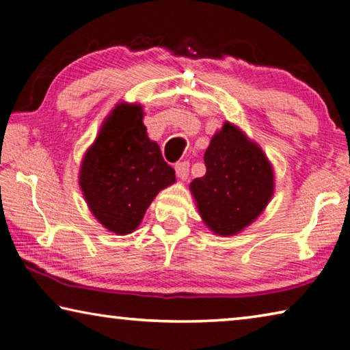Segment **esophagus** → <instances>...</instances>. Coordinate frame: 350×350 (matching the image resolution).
<instances>
[{
    "label": "esophagus",
    "instance_id": "34e87169",
    "mask_svg": "<svg viewBox=\"0 0 350 350\" xmlns=\"http://www.w3.org/2000/svg\"><path fill=\"white\" fill-rule=\"evenodd\" d=\"M174 170H176L177 177H179L180 180H187L188 171H189V163H188V162H179V163H176Z\"/></svg>",
    "mask_w": 350,
    "mask_h": 350
}]
</instances>
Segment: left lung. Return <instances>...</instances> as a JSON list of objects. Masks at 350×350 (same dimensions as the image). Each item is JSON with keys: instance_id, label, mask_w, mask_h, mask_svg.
Wrapping results in <instances>:
<instances>
[{"instance_id": "8db88e82", "label": "left lung", "mask_w": 350, "mask_h": 350, "mask_svg": "<svg viewBox=\"0 0 350 350\" xmlns=\"http://www.w3.org/2000/svg\"><path fill=\"white\" fill-rule=\"evenodd\" d=\"M204 162L205 176L189 183L199 215L213 233H239L273 196L271 163L258 144L228 122L213 135Z\"/></svg>"}]
</instances>
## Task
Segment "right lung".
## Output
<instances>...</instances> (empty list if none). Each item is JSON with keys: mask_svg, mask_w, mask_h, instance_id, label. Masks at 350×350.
Here are the masks:
<instances>
[{"mask_svg": "<svg viewBox=\"0 0 350 350\" xmlns=\"http://www.w3.org/2000/svg\"><path fill=\"white\" fill-rule=\"evenodd\" d=\"M174 182V170L148 137L142 106L117 105L81 162L80 188L92 215L112 233H133L157 193Z\"/></svg>", "mask_w": 350, "mask_h": 350, "instance_id": "obj_1", "label": "right lung"}]
</instances>
